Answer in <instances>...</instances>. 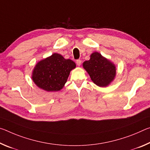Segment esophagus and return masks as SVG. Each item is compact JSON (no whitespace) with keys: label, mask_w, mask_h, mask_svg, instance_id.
<instances>
[{"label":"esophagus","mask_w":150,"mask_h":150,"mask_svg":"<svg viewBox=\"0 0 150 150\" xmlns=\"http://www.w3.org/2000/svg\"><path fill=\"white\" fill-rule=\"evenodd\" d=\"M76 64L78 66H80V65H81V60H76Z\"/></svg>","instance_id":"esophagus-1"}]
</instances>
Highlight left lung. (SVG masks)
<instances>
[{
    "label": "left lung",
    "mask_w": 150,
    "mask_h": 150,
    "mask_svg": "<svg viewBox=\"0 0 150 150\" xmlns=\"http://www.w3.org/2000/svg\"><path fill=\"white\" fill-rule=\"evenodd\" d=\"M82 65L92 82L100 87L109 86L116 77V65L98 52L91 54L90 60Z\"/></svg>",
    "instance_id": "left-lung-1"
}]
</instances>
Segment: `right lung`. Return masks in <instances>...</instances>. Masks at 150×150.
Wrapping results in <instances>:
<instances>
[{"label": "right lung", "instance_id": "right-lung-1", "mask_svg": "<svg viewBox=\"0 0 150 150\" xmlns=\"http://www.w3.org/2000/svg\"><path fill=\"white\" fill-rule=\"evenodd\" d=\"M76 66L72 60L54 53L37 62L32 72V79L39 88L46 92L60 91Z\"/></svg>", "mask_w": 150, "mask_h": 150}]
</instances>
